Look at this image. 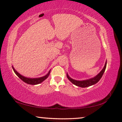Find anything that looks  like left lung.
I'll return each mask as SVG.
<instances>
[{
    "mask_svg": "<svg viewBox=\"0 0 122 122\" xmlns=\"http://www.w3.org/2000/svg\"><path fill=\"white\" fill-rule=\"evenodd\" d=\"M106 64H107V61H106V62L105 63V66L103 67V68L102 69V70L100 71V73L99 74H98L97 75L95 76L93 78H92L91 79H86V80H74V79H73L72 78H71L70 76H69L68 74L67 73V76L68 79H69V80L73 84L75 85H76L77 86L80 87H89L91 86L92 85H93L96 84L100 80V79H101V78L103 76V75L104 74V71H105L106 67Z\"/></svg>",
    "mask_w": 122,
    "mask_h": 122,
    "instance_id": "obj_1",
    "label": "left lung"
}]
</instances>
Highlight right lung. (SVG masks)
<instances>
[{
  "label": "right lung",
  "instance_id": "1",
  "mask_svg": "<svg viewBox=\"0 0 122 122\" xmlns=\"http://www.w3.org/2000/svg\"><path fill=\"white\" fill-rule=\"evenodd\" d=\"M12 67V69L13 71H14V72L15 73V74H16L17 76H18V77H19V78L21 79V80L23 81L24 82L26 83V84H29V85H32L39 84L40 83L43 82L44 80H45L49 76V75L50 74V72H51V71L50 70L49 71V72L43 76L40 77V78H27V77L24 76L23 75L19 74L18 71H16V69L14 68V67L13 66Z\"/></svg>",
  "mask_w": 122,
  "mask_h": 122
}]
</instances>
